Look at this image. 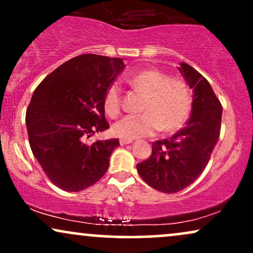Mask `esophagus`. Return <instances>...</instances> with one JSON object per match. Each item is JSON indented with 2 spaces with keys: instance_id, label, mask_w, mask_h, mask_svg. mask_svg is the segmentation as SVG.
Segmentation results:
<instances>
[{
  "instance_id": "esophagus-1",
  "label": "esophagus",
  "mask_w": 253,
  "mask_h": 253,
  "mask_svg": "<svg viewBox=\"0 0 253 253\" xmlns=\"http://www.w3.org/2000/svg\"><path fill=\"white\" fill-rule=\"evenodd\" d=\"M133 141V139H124L121 138L120 139V145H127V144H130Z\"/></svg>"
}]
</instances>
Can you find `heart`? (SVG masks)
Masks as SVG:
<instances>
[{
    "instance_id": "b5f03b06",
    "label": "heart",
    "mask_w": 253,
    "mask_h": 253,
    "mask_svg": "<svg viewBox=\"0 0 253 253\" xmlns=\"http://www.w3.org/2000/svg\"><path fill=\"white\" fill-rule=\"evenodd\" d=\"M129 85L144 95L143 114L128 115L113 126V133L124 139L151 135L161 129L172 133L182 128L189 119L193 97L189 85L179 78L156 69L135 72L128 78ZM104 112L118 118L123 110V92L117 83L108 86L103 98Z\"/></svg>"
}]
</instances>
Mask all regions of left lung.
Here are the masks:
<instances>
[{
  "mask_svg": "<svg viewBox=\"0 0 253 253\" xmlns=\"http://www.w3.org/2000/svg\"><path fill=\"white\" fill-rule=\"evenodd\" d=\"M179 71L194 89L189 120L170 139L153 141L151 156L136 164L138 173L150 187L167 194L181 191L199 178L221 129L222 106L210 82L185 63Z\"/></svg>",
  "mask_w": 253,
  "mask_h": 253,
  "instance_id": "8db88e82",
  "label": "left lung"
}]
</instances>
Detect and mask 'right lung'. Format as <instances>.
Here are the masks:
<instances>
[{
  "mask_svg": "<svg viewBox=\"0 0 253 253\" xmlns=\"http://www.w3.org/2000/svg\"><path fill=\"white\" fill-rule=\"evenodd\" d=\"M120 58L81 54L47 75L26 112L32 152L48 179L65 191H81L102 178L119 139L85 140L109 128L103 98L124 70Z\"/></svg>",
  "mask_w": 253,
  "mask_h": 253,
  "instance_id": "obj_1",
  "label": "right lung"
}]
</instances>
